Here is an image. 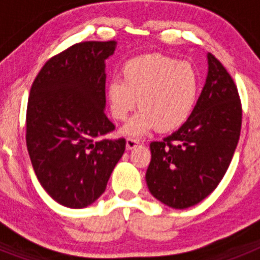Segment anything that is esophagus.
<instances>
[{
    "label": "esophagus",
    "mask_w": 260,
    "mask_h": 260,
    "mask_svg": "<svg viewBox=\"0 0 260 260\" xmlns=\"http://www.w3.org/2000/svg\"><path fill=\"white\" fill-rule=\"evenodd\" d=\"M139 144V141L138 139H134V138H128L127 141H126V148L127 150H133L134 147H137Z\"/></svg>",
    "instance_id": "1"
}]
</instances>
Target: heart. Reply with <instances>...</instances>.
I'll return each instance as SVG.
<instances>
[{"instance_id":"obj_1","label":"heart","mask_w":260,"mask_h":260,"mask_svg":"<svg viewBox=\"0 0 260 260\" xmlns=\"http://www.w3.org/2000/svg\"><path fill=\"white\" fill-rule=\"evenodd\" d=\"M121 78L107 88L112 117L122 122L137 104L142 108L122 128L126 137H142L155 127L162 133L180 128L191 117L201 95L198 70L160 53L127 61Z\"/></svg>"}]
</instances>
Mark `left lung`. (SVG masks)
I'll return each mask as SVG.
<instances>
[{"label": "left lung", "instance_id": "obj_1", "mask_svg": "<svg viewBox=\"0 0 260 260\" xmlns=\"http://www.w3.org/2000/svg\"><path fill=\"white\" fill-rule=\"evenodd\" d=\"M208 74L187 122L152 142L147 186L157 201L183 210L217 187L240 139L242 108L233 79L208 53Z\"/></svg>", "mask_w": 260, "mask_h": 260}]
</instances>
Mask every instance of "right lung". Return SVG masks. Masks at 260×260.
Masks as SVG:
<instances>
[{"label": "right lung", "instance_id": "add662e5", "mask_svg": "<svg viewBox=\"0 0 260 260\" xmlns=\"http://www.w3.org/2000/svg\"><path fill=\"white\" fill-rule=\"evenodd\" d=\"M116 41H84L47 61L29 91L26 142L39 182L57 203L84 208L105 191L126 141L105 116V61Z\"/></svg>", "mask_w": 260, "mask_h": 260}]
</instances>
